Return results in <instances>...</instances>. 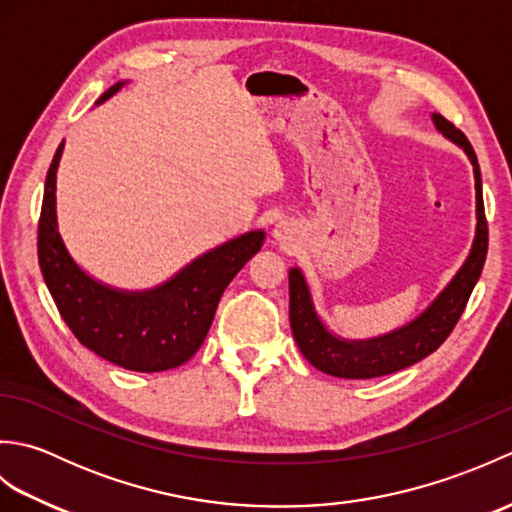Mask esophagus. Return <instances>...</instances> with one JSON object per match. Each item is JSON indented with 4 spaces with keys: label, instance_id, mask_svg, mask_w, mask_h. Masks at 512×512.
<instances>
[{
    "label": "esophagus",
    "instance_id": "esophagus-1",
    "mask_svg": "<svg viewBox=\"0 0 512 512\" xmlns=\"http://www.w3.org/2000/svg\"><path fill=\"white\" fill-rule=\"evenodd\" d=\"M273 239L277 244H292L297 239V228L288 222H279L273 228Z\"/></svg>",
    "mask_w": 512,
    "mask_h": 512
}]
</instances>
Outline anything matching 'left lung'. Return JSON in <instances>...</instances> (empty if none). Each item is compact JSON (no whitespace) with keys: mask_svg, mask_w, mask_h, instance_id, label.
Here are the masks:
<instances>
[{"mask_svg":"<svg viewBox=\"0 0 512 512\" xmlns=\"http://www.w3.org/2000/svg\"><path fill=\"white\" fill-rule=\"evenodd\" d=\"M431 121L438 132L458 145L473 165L475 178V237L469 255L458 268L440 295L424 308L418 317H413L400 328L372 336V339H345L334 334L321 314L317 312L308 286L306 275L301 268L288 270L290 284V328L306 361L317 367L319 372L336 378H376L394 374L413 363L422 361L424 356L436 352L451 334L455 323L462 317L466 301L482 275L486 250H488V228L484 217L482 200V176L477 156L469 140L440 114H431Z\"/></svg>","mask_w":512,"mask_h":512,"instance_id":"1","label":"left lung"}]
</instances>
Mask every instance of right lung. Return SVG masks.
Masks as SVG:
<instances>
[{
  "label": "right lung",
  "instance_id": "1",
  "mask_svg": "<svg viewBox=\"0 0 512 512\" xmlns=\"http://www.w3.org/2000/svg\"><path fill=\"white\" fill-rule=\"evenodd\" d=\"M118 81L96 105L123 90ZM63 145L46 176L39 217V266L63 321L88 350L132 372H165L200 350L222 292L248 259L262 248L266 233L248 231L206 250L167 281L145 290L103 284L81 268L65 246L57 222V169Z\"/></svg>",
  "mask_w": 512,
  "mask_h": 512
}]
</instances>
